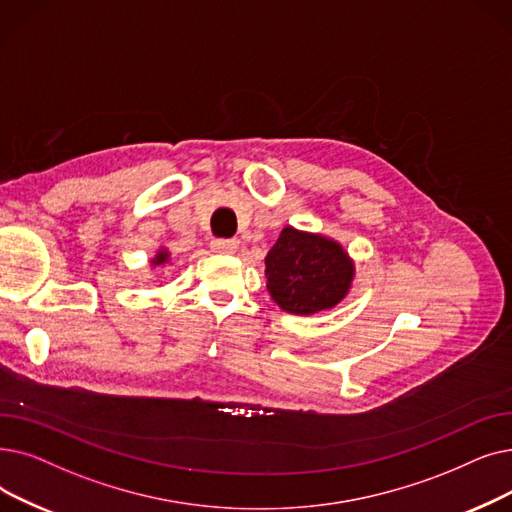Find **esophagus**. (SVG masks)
<instances>
[{
    "label": "esophagus",
    "mask_w": 512,
    "mask_h": 512,
    "mask_svg": "<svg viewBox=\"0 0 512 512\" xmlns=\"http://www.w3.org/2000/svg\"><path fill=\"white\" fill-rule=\"evenodd\" d=\"M211 249L215 253H234L238 249V242L230 240V238H215L211 242Z\"/></svg>",
    "instance_id": "34e87169"
}]
</instances>
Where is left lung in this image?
<instances>
[{
	"instance_id": "left-lung-1",
	"label": "left lung",
	"mask_w": 512,
	"mask_h": 512,
	"mask_svg": "<svg viewBox=\"0 0 512 512\" xmlns=\"http://www.w3.org/2000/svg\"><path fill=\"white\" fill-rule=\"evenodd\" d=\"M355 276L337 240L286 226L265 257L268 291L288 314L311 316L339 305Z\"/></svg>"
}]
</instances>
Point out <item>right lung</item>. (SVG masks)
<instances>
[{
    "label": "right lung",
    "mask_w": 512,
    "mask_h": 512,
    "mask_svg": "<svg viewBox=\"0 0 512 512\" xmlns=\"http://www.w3.org/2000/svg\"><path fill=\"white\" fill-rule=\"evenodd\" d=\"M167 261H169V251L161 249L157 255H154V259H152V265H161V263H167Z\"/></svg>",
    "instance_id": "right-lung-1"
}]
</instances>
